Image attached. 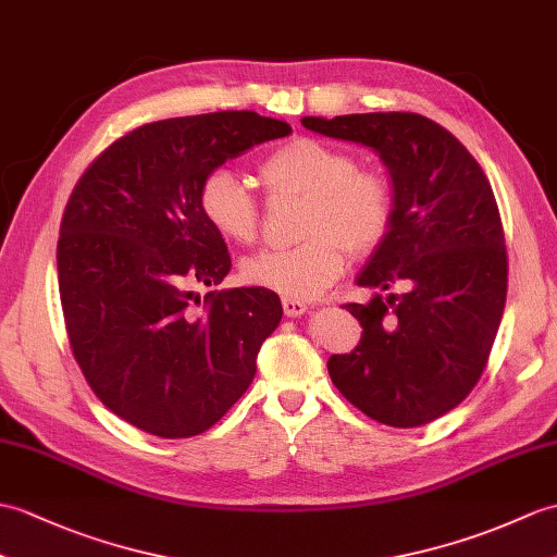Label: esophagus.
Instances as JSON below:
<instances>
[{
  "mask_svg": "<svg viewBox=\"0 0 557 557\" xmlns=\"http://www.w3.org/2000/svg\"><path fill=\"white\" fill-rule=\"evenodd\" d=\"M282 310H284V315H287V318H301V315L308 313V306L299 299H289V296H284Z\"/></svg>",
  "mask_w": 557,
  "mask_h": 557,
  "instance_id": "esophagus-1",
  "label": "esophagus"
}]
</instances>
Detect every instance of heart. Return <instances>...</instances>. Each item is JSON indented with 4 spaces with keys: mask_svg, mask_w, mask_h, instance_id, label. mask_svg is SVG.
<instances>
[{
    "mask_svg": "<svg viewBox=\"0 0 557 557\" xmlns=\"http://www.w3.org/2000/svg\"><path fill=\"white\" fill-rule=\"evenodd\" d=\"M261 180L273 194L306 197L301 242L292 249L261 251L242 263L247 282L289 299H313L337 280L348 249L380 247L394 220V194L377 173L358 171L351 153L313 137H296L263 159ZM199 209L220 237L249 244L261 209L237 173L215 168L199 185Z\"/></svg>",
    "mask_w": 557,
    "mask_h": 557,
    "instance_id": "heart-1",
    "label": "heart"
}]
</instances>
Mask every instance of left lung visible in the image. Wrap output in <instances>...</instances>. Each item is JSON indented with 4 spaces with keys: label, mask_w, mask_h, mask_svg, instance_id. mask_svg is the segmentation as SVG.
I'll list each match as a JSON object with an SVG mask.
<instances>
[{
    "label": "left lung",
    "mask_w": 557,
    "mask_h": 557,
    "mask_svg": "<svg viewBox=\"0 0 557 557\" xmlns=\"http://www.w3.org/2000/svg\"><path fill=\"white\" fill-rule=\"evenodd\" d=\"M301 125L372 149L394 194L392 227L356 277L374 296L344 306L363 337L327 360L330 377L377 422L442 418L482 377L506 308V237L488 180L446 127L418 113L304 115ZM396 283L400 295L388 290Z\"/></svg>",
    "instance_id": "left-lung-1"
}]
</instances>
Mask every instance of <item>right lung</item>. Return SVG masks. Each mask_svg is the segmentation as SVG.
Returning <instances> with one entry per match:
<instances>
[{
    "mask_svg": "<svg viewBox=\"0 0 557 557\" xmlns=\"http://www.w3.org/2000/svg\"><path fill=\"white\" fill-rule=\"evenodd\" d=\"M289 133L253 111L157 121L115 139L77 180L57 247L63 318L87 384L137 430L197 436L253 382L282 304L263 287L193 298L194 284H220L232 268L199 185Z\"/></svg>",
    "mask_w": 557,
    "mask_h": 557,
    "instance_id": "1",
    "label": "right lung"
}]
</instances>
